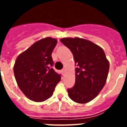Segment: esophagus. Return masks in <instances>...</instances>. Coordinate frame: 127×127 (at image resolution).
<instances>
[{
	"mask_svg": "<svg viewBox=\"0 0 127 127\" xmlns=\"http://www.w3.org/2000/svg\"><path fill=\"white\" fill-rule=\"evenodd\" d=\"M65 71V69H63L62 70V74H63V75L64 74Z\"/></svg>",
	"mask_w": 127,
	"mask_h": 127,
	"instance_id": "34e87169",
	"label": "esophagus"
}]
</instances>
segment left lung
Here are the masks:
<instances>
[{
	"mask_svg": "<svg viewBox=\"0 0 127 127\" xmlns=\"http://www.w3.org/2000/svg\"><path fill=\"white\" fill-rule=\"evenodd\" d=\"M69 48L77 67L74 86L67 90L74 102L85 104L97 97L107 80L109 64L102 48L92 41L79 37L60 39Z\"/></svg>",
	"mask_w": 127,
	"mask_h": 127,
	"instance_id": "1",
	"label": "left lung"
}]
</instances>
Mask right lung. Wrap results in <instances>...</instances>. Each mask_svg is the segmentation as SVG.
I'll return each instance as SVG.
<instances>
[{"label": "right lung", "instance_id": "add662e5", "mask_svg": "<svg viewBox=\"0 0 127 127\" xmlns=\"http://www.w3.org/2000/svg\"><path fill=\"white\" fill-rule=\"evenodd\" d=\"M57 39L46 37L20 54L14 65V74L20 89L32 101L41 102L53 94L61 76L53 70L51 54Z\"/></svg>", "mask_w": 127, "mask_h": 127}]
</instances>
